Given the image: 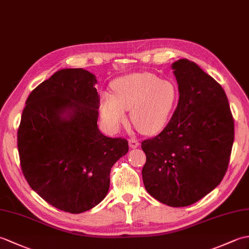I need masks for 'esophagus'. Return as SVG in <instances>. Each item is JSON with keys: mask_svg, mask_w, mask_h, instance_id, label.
<instances>
[{"mask_svg": "<svg viewBox=\"0 0 249 249\" xmlns=\"http://www.w3.org/2000/svg\"><path fill=\"white\" fill-rule=\"evenodd\" d=\"M128 142H129V146L131 147V149H136V147L139 146V141H138V139L131 138V139H129Z\"/></svg>", "mask_w": 249, "mask_h": 249, "instance_id": "obj_1", "label": "esophagus"}]
</instances>
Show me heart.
<instances>
[{
	"instance_id": "b5f03b06",
	"label": "heart",
	"mask_w": 249,
	"mask_h": 249,
	"mask_svg": "<svg viewBox=\"0 0 249 249\" xmlns=\"http://www.w3.org/2000/svg\"><path fill=\"white\" fill-rule=\"evenodd\" d=\"M113 95L105 93L100 99V115L110 129H116L125 120V109H131L135 127L144 134L162 129L176 106L178 91L169 80L151 72H131L112 84Z\"/></svg>"
}]
</instances>
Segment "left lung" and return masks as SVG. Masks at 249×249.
Returning <instances> with one entry per match:
<instances>
[{"label":"left lung","instance_id":"left-lung-1","mask_svg":"<svg viewBox=\"0 0 249 249\" xmlns=\"http://www.w3.org/2000/svg\"><path fill=\"white\" fill-rule=\"evenodd\" d=\"M179 98L166 127L141 142L144 187L161 203L181 208L217 186L229 166L234 120L220 84L194 62L172 64Z\"/></svg>","mask_w":249,"mask_h":249}]
</instances>
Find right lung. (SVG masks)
<instances>
[{"instance_id": "right-lung-1", "label": "right lung", "mask_w": 249, "mask_h": 249, "mask_svg": "<svg viewBox=\"0 0 249 249\" xmlns=\"http://www.w3.org/2000/svg\"><path fill=\"white\" fill-rule=\"evenodd\" d=\"M96 82L82 68L56 71L31 92L18 128L26 182L46 202L71 214L106 197L111 168L128 152L125 138H109L98 129Z\"/></svg>"}]
</instances>
